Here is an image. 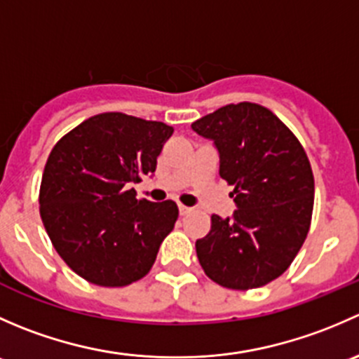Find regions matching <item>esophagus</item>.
Instances as JSON below:
<instances>
[{
  "instance_id": "1",
  "label": "esophagus",
  "mask_w": 359,
  "mask_h": 359,
  "mask_svg": "<svg viewBox=\"0 0 359 359\" xmlns=\"http://www.w3.org/2000/svg\"><path fill=\"white\" fill-rule=\"evenodd\" d=\"M179 212H180V215H189L191 212H193V208H189V206H186V205H179Z\"/></svg>"
}]
</instances>
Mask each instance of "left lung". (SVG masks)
<instances>
[{
  "instance_id": "1",
  "label": "left lung",
  "mask_w": 359,
  "mask_h": 359,
  "mask_svg": "<svg viewBox=\"0 0 359 359\" xmlns=\"http://www.w3.org/2000/svg\"><path fill=\"white\" fill-rule=\"evenodd\" d=\"M220 154V177L236 203L233 219L212 215L196 241L206 276L231 290L280 278L306 241L314 205L309 158L293 132L267 107L229 104L193 123Z\"/></svg>"
}]
</instances>
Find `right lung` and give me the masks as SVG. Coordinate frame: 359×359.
<instances>
[{"label":"right lung","instance_id":"1","mask_svg":"<svg viewBox=\"0 0 359 359\" xmlns=\"http://www.w3.org/2000/svg\"><path fill=\"white\" fill-rule=\"evenodd\" d=\"M173 128L123 112L79 123L53 146L39 187V213L53 248L78 276L118 288L146 276L179 208L137 200L132 184L156 170Z\"/></svg>","mask_w":359,"mask_h":359}]
</instances>
